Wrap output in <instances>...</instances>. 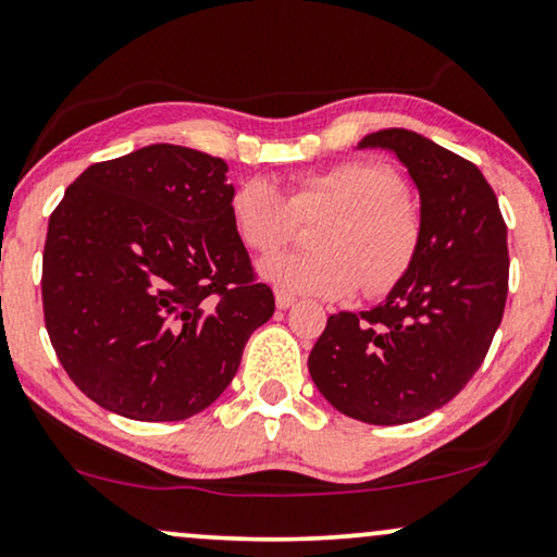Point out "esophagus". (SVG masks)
<instances>
[{
	"label": "esophagus",
	"instance_id": "1",
	"mask_svg": "<svg viewBox=\"0 0 557 557\" xmlns=\"http://www.w3.org/2000/svg\"><path fill=\"white\" fill-rule=\"evenodd\" d=\"M273 294H276V307L278 309H288V307L296 305V296L284 292V288H276V292H273Z\"/></svg>",
	"mask_w": 557,
	"mask_h": 557
}]
</instances>
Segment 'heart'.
Returning a JSON list of instances; mask_svg holds the SVG:
<instances>
[{"label": "heart", "mask_w": 557, "mask_h": 557, "mask_svg": "<svg viewBox=\"0 0 557 557\" xmlns=\"http://www.w3.org/2000/svg\"><path fill=\"white\" fill-rule=\"evenodd\" d=\"M407 186L392 169L348 161L296 178L292 194L273 178L237 184L230 222L245 248L271 252L292 237L296 216L327 209L317 230V252H278L258 263V273L292 294L345 299L366 281L384 294L401 281L420 248V220L407 201Z\"/></svg>", "instance_id": "1"}]
</instances>
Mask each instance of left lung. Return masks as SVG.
<instances>
[{
  "mask_svg": "<svg viewBox=\"0 0 557 557\" xmlns=\"http://www.w3.org/2000/svg\"><path fill=\"white\" fill-rule=\"evenodd\" d=\"M358 148L388 150L409 171L420 248L381 305L330 317L309 375L345 417L407 424L450 401L486 358L507 305V225L483 173L430 137L388 127Z\"/></svg>",
  "mask_w": 557,
  "mask_h": 557,
  "instance_id": "8db88e82",
  "label": "left lung"
}]
</instances>
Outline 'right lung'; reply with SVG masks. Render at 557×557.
Here are the masks:
<instances>
[{
  "mask_svg": "<svg viewBox=\"0 0 557 557\" xmlns=\"http://www.w3.org/2000/svg\"><path fill=\"white\" fill-rule=\"evenodd\" d=\"M227 163L156 143L94 163L50 214L46 330L71 381L127 420L199 414L273 314L230 222Z\"/></svg>",
  "mask_w": 557,
  "mask_h": 557,
  "instance_id": "add662e5",
  "label": "right lung"
}]
</instances>
